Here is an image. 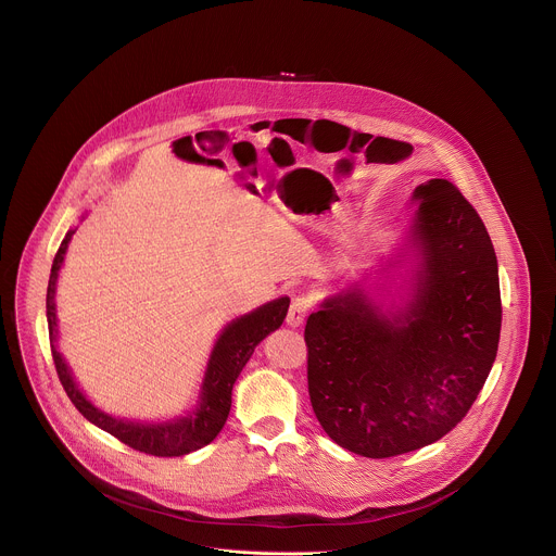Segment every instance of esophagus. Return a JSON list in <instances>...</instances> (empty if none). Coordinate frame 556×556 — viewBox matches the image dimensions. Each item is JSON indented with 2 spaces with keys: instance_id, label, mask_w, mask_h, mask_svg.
Wrapping results in <instances>:
<instances>
[{
  "instance_id": "1",
  "label": "esophagus",
  "mask_w": 556,
  "mask_h": 556,
  "mask_svg": "<svg viewBox=\"0 0 556 556\" xmlns=\"http://www.w3.org/2000/svg\"><path fill=\"white\" fill-rule=\"evenodd\" d=\"M309 309H312V301H309V299H305V296H296V299H292L286 323H288L290 327H301V325L305 323V318H307Z\"/></svg>"
}]
</instances>
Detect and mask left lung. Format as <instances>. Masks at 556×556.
Here are the masks:
<instances>
[{"instance_id":"1","label":"left lung","mask_w":556,"mask_h":556,"mask_svg":"<svg viewBox=\"0 0 556 556\" xmlns=\"http://www.w3.org/2000/svg\"><path fill=\"white\" fill-rule=\"evenodd\" d=\"M409 201L394 257L320 301L305 325L314 414L338 446L370 459L453 431L501 340L498 260L481 216L448 179L416 186ZM372 274L400 279L399 304L376 294L384 283L365 286Z\"/></svg>"}]
</instances>
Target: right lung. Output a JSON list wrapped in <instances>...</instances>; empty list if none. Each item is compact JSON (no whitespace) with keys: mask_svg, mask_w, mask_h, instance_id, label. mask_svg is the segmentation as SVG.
Listing matches in <instances>:
<instances>
[{"mask_svg":"<svg viewBox=\"0 0 556 556\" xmlns=\"http://www.w3.org/2000/svg\"><path fill=\"white\" fill-rule=\"evenodd\" d=\"M84 216L86 214H81V218ZM75 229L77 227H71L62 240L53 257L49 286H47V327H49L51 355H53V364L66 396L88 422L114 435L116 440L131 446L134 451L155 455V457H181L207 446L227 422V416L231 409V390L238 375L251 359L255 346L268 333L281 327L290 307V299L288 296L273 299L255 307L253 312L233 318L220 329L212 346V353L207 357L199 396L192 409L166 420L118 418L99 409L94 403H90V399L81 392V388L73 379V372L64 362L62 353L58 351L60 331H58V316H55V288H58L60 268L64 264V255Z\"/></svg>","mask_w":556,"mask_h":556,"instance_id":"add662e5","label":"right lung"}]
</instances>
